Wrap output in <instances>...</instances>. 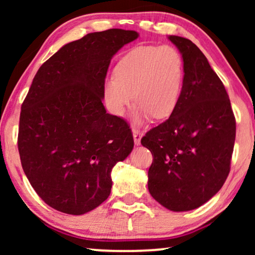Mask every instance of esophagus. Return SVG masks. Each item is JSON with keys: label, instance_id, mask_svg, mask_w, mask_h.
<instances>
[{"label": "esophagus", "instance_id": "esophagus-1", "mask_svg": "<svg viewBox=\"0 0 255 255\" xmlns=\"http://www.w3.org/2000/svg\"><path fill=\"white\" fill-rule=\"evenodd\" d=\"M132 133H133L134 144L135 145H140V140H141V137H142V132L139 131V130H133V131H132Z\"/></svg>", "mask_w": 255, "mask_h": 255}]
</instances>
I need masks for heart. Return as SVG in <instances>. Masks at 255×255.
I'll return each mask as SVG.
<instances>
[{"mask_svg":"<svg viewBox=\"0 0 255 255\" xmlns=\"http://www.w3.org/2000/svg\"><path fill=\"white\" fill-rule=\"evenodd\" d=\"M184 81L182 55L170 45L138 46L122 58L115 76L107 79L104 96L109 109L122 116L133 99L135 123L152 116L166 118L179 103Z\"/></svg>","mask_w":255,"mask_h":255,"instance_id":"heart-1","label":"heart"}]
</instances>
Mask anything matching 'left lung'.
I'll return each instance as SVG.
<instances>
[{"instance_id":"left-lung-1","label":"left lung","mask_w":255,"mask_h":255,"mask_svg":"<svg viewBox=\"0 0 255 255\" xmlns=\"http://www.w3.org/2000/svg\"><path fill=\"white\" fill-rule=\"evenodd\" d=\"M168 39L179 48L184 81L169 118L141 138L153 155L148 191L172 211L194 210L218 193L230 173L236 118L225 87L193 41Z\"/></svg>"}]
</instances>
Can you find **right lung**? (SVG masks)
Segmentation results:
<instances>
[{
    "label": "right lung",
    "mask_w": 255,
    "mask_h": 255,
    "mask_svg": "<svg viewBox=\"0 0 255 255\" xmlns=\"http://www.w3.org/2000/svg\"><path fill=\"white\" fill-rule=\"evenodd\" d=\"M138 38L110 29L86 34L45 61L22 104L18 151L24 173L55 210L83 215L109 197L111 170L133 148L123 118L102 101L111 58Z\"/></svg>",
    "instance_id": "right-lung-1"
}]
</instances>
